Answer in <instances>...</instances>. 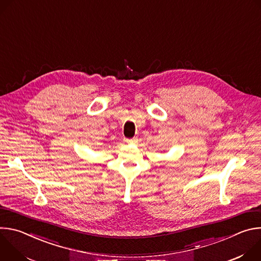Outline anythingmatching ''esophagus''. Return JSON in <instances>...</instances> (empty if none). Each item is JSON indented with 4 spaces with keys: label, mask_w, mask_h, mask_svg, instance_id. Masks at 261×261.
<instances>
[{
    "label": "esophagus",
    "mask_w": 261,
    "mask_h": 261,
    "mask_svg": "<svg viewBox=\"0 0 261 261\" xmlns=\"http://www.w3.org/2000/svg\"><path fill=\"white\" fill-rule=\"evenodd\" d=\"M126 142H128V143H135V142H136V138H131V139H126Z\"/></svg>",
    "instance_id": "esophagus-1"
}]
</instances>
